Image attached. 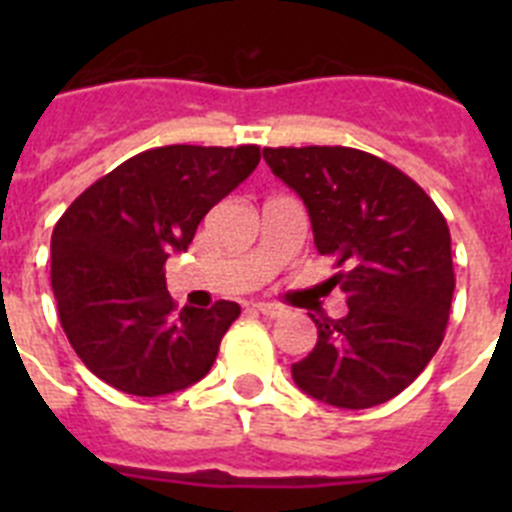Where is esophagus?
Segmentation results:
<instances>
[{
	"instance_id": "esophagus-1",
	"label": "esophagus",
	"mask_w": 512,
	"mask_h": 512,
	"mask_svg": "<svg viewBox=\"0 0 512 512\" xmlns=\"http://www.w3.org/2000/svg\"><path fill=\"white\" fill-rule=\"evenodd\" d=\"M253 310H259L261 315H266V318H282L284 315V307L271 305V302H256V305H253Z\"/></svg>"
}]
</instances>
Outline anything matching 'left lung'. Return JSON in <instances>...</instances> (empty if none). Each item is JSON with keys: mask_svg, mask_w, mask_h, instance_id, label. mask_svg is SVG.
<instances>
[{"mask_svg": "<svg viewBox=\"0 0 512 512\" xmlns=\"http://www.w3.org/2000/svg\"><path fill=\"white\" fill-rule=\"evenodd\" d=\"M274 176L300 194L328 279L348 312L318 320V343L292 364L305 395L364 410L400 395L443 341L454 297L446 217L392 164L343 146L264 148Z\"/></svg>", "mask_w": 512, "mask_h": 512, "instance_id": "left-lung-1", "label": "left lung"}]
</instances>
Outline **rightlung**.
<instances>
[{
    "label": "right lung",
    "mask_w": 512,
    "mask_h": 512,
    "mask_svg": "<svg viewBox=\"0 0 512 512\" xmlns=\"http://www.w3.org/2000/svg\"><path fill=\"white\" fill-rule=\"evenodd\" d=\"M259 146H164L128 158L53 228L51 284L63 333L102 382L158 397L200 382L238 302L176 310L166 259L259 166Z\"/></svg>",
    "instance_id": "obj_1"
}]
</instances>
